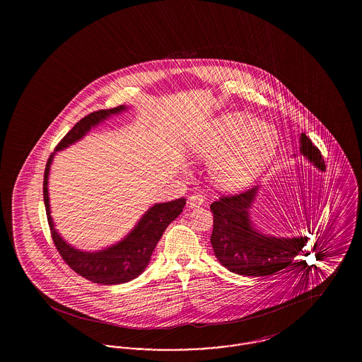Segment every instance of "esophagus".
I'll list each match as a JSON object with an SVG mask.
<instances>
[{
  "mask_svg": "<svg viewBox=\"0 0 362 362\" xmlns=\"http://www.w3.org/2000/svg\"><path fill=\"white\" fill-rule=\"evenodd\" d=\"M202 204H204L202 195L194 194V195H191L189 198V206L192 207V209H194V207H199Z\"/></svg>",
  "mask_w": 362,
  "mask_h": 362,
  "instance_id": "34e87169",
  "label": "esophagus"
}]
</instances>
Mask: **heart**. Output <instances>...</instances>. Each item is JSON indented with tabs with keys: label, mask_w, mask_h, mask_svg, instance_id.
I'll return each instance as SVG.
<instances>
[{
	"label": "heart",
	"mask_w": 362,
	"mask_h": 362,
	"mask_svg": "<svg viewBox=\"0 0 362 362\" xmlns=\"http://www.w3.org/2000/svg\"><path fill=\"white\" fill-rule=\"evenodd\" d=\"M230 140V145L213 160L210 167L214 182L224 189H236L252 180L276 153V134L240 115L226 118L221 124L218 144L210 149H199V153L213 155Z\"/></svg>",
	"instance_id": "obj_1"
}]
</instances>
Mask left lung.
<instances>
[{
	"mask_svg": "<svg viewBox=\"0 0 362 362\" xmlns=\"http://www.w3.org/2000/svg\"><path fill=\"white\" fill-rule=\"evenodd\" d=\"M300 153L320 173L326 171L320 151L312 144L305 133L300 136ZM259 186L240 194L223 197L213 202V232L211 247L216 258L229 272L245 276H273L286 266L294 264L293 259L303 252L310 238V223H315V206L310 207V198L301 209H297L294 224L298 235L276 238L260 232L251 220V207L257 199Z\"/></svg>",
	"mask_w": 362,
	"mask_h": 362,
	"instance_id": "1",
	"label": "left lung"
}]
</instances>
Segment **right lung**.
<instances>
[{
	"instance_id": "add662e5",
	"label": "right lung",
	"mask_w": 362,
	"mask_h": 362,
	"mask_svg": "<svg viewBox=\"0 0 362 362\" xmlns=\"http://www.w3.org/2000/svg\"><path fill=\"white\" fill-rule=\"evenodd\" d=\"M123 111H127L126 105H119L111 110H100L77 122L49 157L43 180V199L47 221L58 252L77 274L100 285H119L142 274L148 267L156 245L161 239L164 230L183 211V207L186 205L185 198L164 204H155L142 214L137 224L122 240L98 251L78 250L58 233L52 221L49 197V175L54 156L57 155V152H61L83 139L90 129L107 121L112 115L122 114Z\"/></svg>"
}]
</instances>
